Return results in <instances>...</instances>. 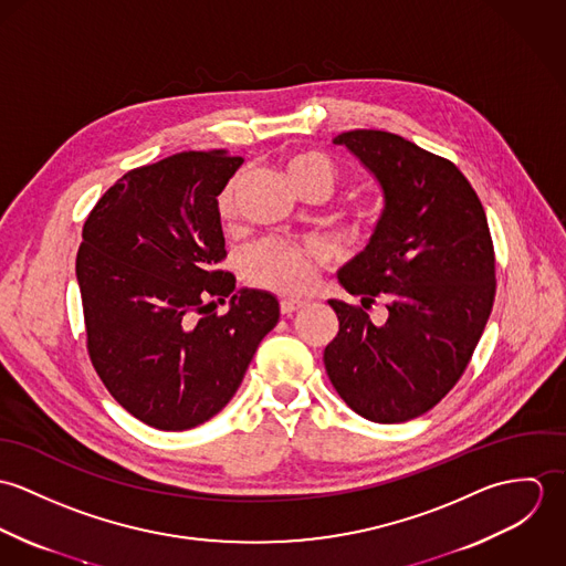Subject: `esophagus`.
<instances>
[{
	"label": "esophagus",
	"instance_id": "obj_1",
	"mask_svg": "<svg viewBox=\"0 0 566 566\" xmlns=\"http://www.w3.org/2000/svg\"><path fill=\"white\" fill-rule=\"evenodd\" d=\"M303 307H305L303 301H290V298L281 301V314H283V316H292V314L301 312Z\"/></svg>",
	"mask_w": 566,
	"mask_h": 566
}]
</instances>
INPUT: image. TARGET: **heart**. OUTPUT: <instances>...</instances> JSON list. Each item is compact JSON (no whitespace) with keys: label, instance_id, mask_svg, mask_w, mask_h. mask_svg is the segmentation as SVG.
Segmentation results:
<instances>
[{"label":"heart","instance_id":"heart-1","mask_svg":"<svg viewBox=\"0 0 566 566\" xmlns=\"http://www.w3.org/2000/svg\"><path fill=\"white\" fill-rule=\"evenodd\" d=\"M287 178L298 193L305 198L323 196L324 200L335 191L339 171L335 163L318 150H298L290 155L285 165ZM243 174H233L222 191L218 193L216 207L222 222H233L238 216V193ZM328 250L316 240L305 242H270L254 245L245 256V276L272 292L301 296L307 294L316 283L318 268L326 263Z\"/></svg>","mask_w":566,"mask_h":566}]
</instances>
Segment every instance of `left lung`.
<instances>
[{"label": "left lung", "mask_w": 566, "mask_h": 566, "mask_svg": "<svg viewBox=\"0 0 566 566\" xmlns=\"http://www.w3.org/2000/svg\"><path fill=\"white\" fill-rule=\"evenodd\" d=\"M379 180L384 213L368 245L339 272L370 307L328 301L339 331L324 348L326 375L353 411L405 422L440 403L467 370L494 303V248L484 207L467 176L438 155L384 130L333 139Z\"/></svg>", "instance_id": "obj_1"}]
</instances>
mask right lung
Listing matches in <instances>:
<instances>
[{"mask_svg":"<svg viewBox=\"0 0 566 566\" xmlns=\"http://www.w3.org/2000/svg\"><path fill=\"white\" fill-rule=\"evenodd\" d=\"M227 150L180 153L124 174L93 207L76 256L86 348L111 397L142 422L185 431L233 399L279 301L235 290L218 193ZM231 297L224 317L211 315Z\"/></svg>","mask_w":566,"mask_h":566,"instance_id":"1","label":"right lung"}]
</instances>
